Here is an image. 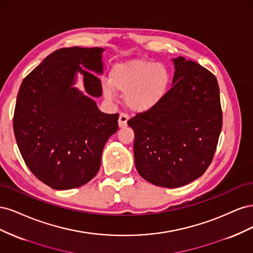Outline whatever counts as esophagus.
I'll return each mask as SVG.
<instances>
[{
  "label": "esophagus",
  "mask_w": 253,
  "mask_h": 253,
  "mask_svg": "<svg viewBox=\"0 0 253 253\" xmlns=\"http://www.w3.org/2000/svg\"><path fill=\"white\" fill-rule=\"evenodd\" d=\"M127 120H128V116L126 114H120L119 115V119H118V124H119V127L124 128L127 126Z\"/></svg>",
  "instance_id": "34e87169"
}]
</instances>
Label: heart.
I'll list each match as a JSON object with an SVG mask.
<instances>
[{
  "instance_id": "b5f03b06",
  "label": "heart",
  "mask_w": 253,
  "mask_h": 253,
  "mask_svg": "<svg viewBox=\"0 0 253 253\" xmlns=\"http://www.w3.org/2000/svg\"><path fill=\"white\" fill-rule=\"evenodd\" d=\"M171 80V73L165 65L134 59L115 64L110 73V81L102 83V89L109 99L114 97L115 91L125 94L127 109L143 113L154 109L163 100Z\"/></svg>"
}]
</instances>
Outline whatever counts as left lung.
Here are the masks:
<instances>
[{"instance_id": "1", "label": "left lung", "mask_w": 253, "mask_h": 253, "mask_svg": "<svg viewBox=\"0 0 253 253\" xmlns=\"http://www.w3.org/2000/svg\"><path fill=\"white\" fill-rule=\"evenodd\" d=\"M173 62V86L163 100L127 121L135 133L137 171L165 188L201 177L212 162L223 126L215 76L183 57Z\"/></svg>"}]
</instances>
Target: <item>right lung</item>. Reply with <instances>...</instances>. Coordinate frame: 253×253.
<instances>
[{"instance_id": "right-lung-1", "label": "right lung", "mask_w": 253, "mask_h": 253, "mask_svg": "<svg viewBox=\"0 0 253 253\" xmlns=\"http://www.w3.org/2000/svg\"><path fill=\"white\" fill-rule=\"evenodd\" d=\"M103 48L57 49L23 80L13 114L21 155L36 177L55 190L85 185L99 171L105 142L117 132L119 114L99 111ZM86 70H84V68ZM84 75L87 95L73 87Z\"/></svg>"}]
</instances>
